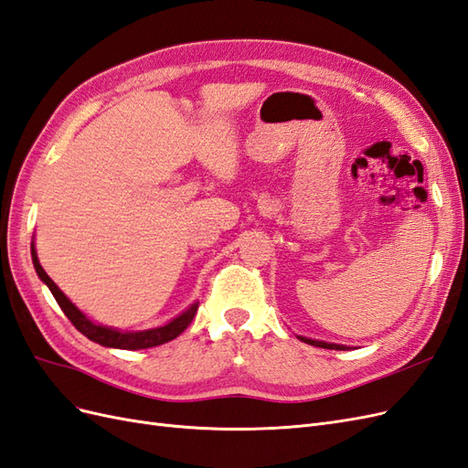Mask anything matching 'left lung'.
Segmentation results:
<instances>
[{
	"label": "left lung",
	"instance_id": "8db88e82",
	"mask_svg": "<svg viewBox=\"0 0 468 468\" xmlns=\"http://www.w3.org/2000/svg\"><path fill=\"white\" fill-rule=\"evenodd\" d=\"M301 339V342L308 344V346H314V347H324V349H339L344 351L347 349V346H339V344H328V342H320V339H310V337H304V335H296Z\"/></svg>",
	"mask_w": 468,
	"mask_h": 468
}]
</instances>
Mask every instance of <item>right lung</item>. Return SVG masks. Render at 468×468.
<instances>
[{"mask_svg":"<svg viewBox=\"0 0 468 468\" xmlns=\"http://www.w3.org/2000/svg\"><path fill=\"white\" fill-rule=\"evenodd\" d=\"M31 258H33V265L35 271L38 275V279L45 282V285L50 289L52 296L58 303V306L62 308V313L68 316V320L72 322L76 328L86 335L91 342L103 346V347H112V349H148V347H155L172 342L176 339L183 330L187 328L191 324V320L195 318L197 308H199V303L189 304L181 314H177L174 320H169L164 325H158V328H148V330H138V332H122L117 328H111V325H103V324H95L93 320H90L81 310L68 299V296L58 289V285L47 275L45 269H42L37 250H35V242L31 244Z\"/></svg>","mask_w":468,"mask_h":468,"instance_id":"add662e5","label":"right lung"}]
</instances>
